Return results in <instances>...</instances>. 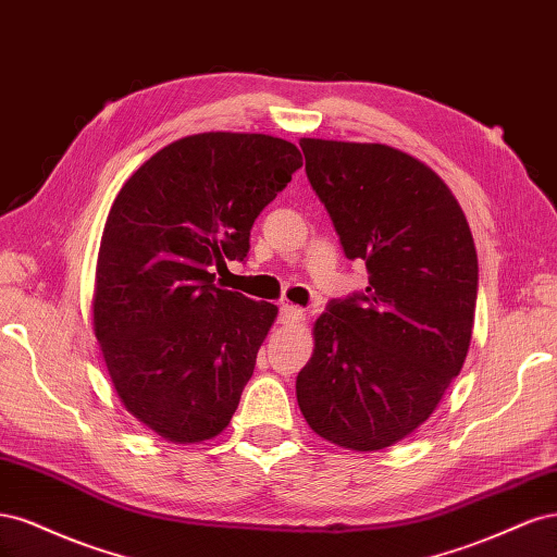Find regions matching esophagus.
Returning a JSON list of instances; mask_svg holds the SVG:
<instances>
[{
	"label": "esophagus",
	"mask_w": 557,
	"mask_h": 557,
	"mask_svg": "<svg viewBox=\"0 0 557 557\" xmlns=\"http://www.w3.org/2000/svg\"><path fill=\"white\" fill-rule=\"evenodd\" d=\"M278 318H281L283 325H295V323H301V320H305V311H301L295 305H283Z\"/></svg>",
	"instance_id": "1"
}]
</instances>
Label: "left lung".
Instances as JSON below:
<instances>
[{"instance_id":"1","label":"left lung","mask_w":557,"mask_h":557,"mask_svg":"<svg viewBox=\"0 0 557 557\" xmlns=\"http://www.w3.org/2000/svg\"><path fill=\"white\" fill-rule=\"evenodd\" d=\"M299 146L369 285L315 320L297 404L323 440L381 450L425 423L465 364L479 290L474 239L448 185L413 156L385 144Z\"/></svg>"}]
</instances>
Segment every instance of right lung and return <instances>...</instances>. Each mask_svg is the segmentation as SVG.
<instances>
[{
  "mask_svg": "<svg viewBox=\"0 0 557 557\" xmlns=\"http://www.w3.org/2000/svg\"><path fill=\"white\" fill-rule=\"evenodd\" d=\"M301 166L269 134L205 132L146 160L113 199L99 244L92 325L123 407L174 444L221 434L278 309L218 288L250 227Z\"/></svg>",
  "mask_w": 557,
  "mask_h": 557,
  "instance_id": "right-lung-1",
  "label": "right lung"
}]
</instances>
